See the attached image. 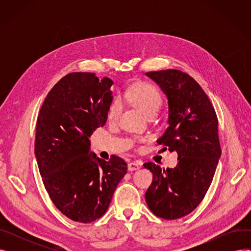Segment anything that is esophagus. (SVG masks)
Listing matches in <instances>:
<instances>
[{"label": "esophagus", "mask_w": 251, "mask_h": 251, "mask_svg": "<svg viewBox=\"0 0 251 251\" xmlns=\"http://www.w3.org/2000/svg\"><path fill=\"white\" fill-rule=\"evenodd\" d=\"M139 168H140V166L137 163H135V162H131V163L128 164V170L129 171H136Z\"/></svg>", "instance_id": "obj_1"}]
</instances>
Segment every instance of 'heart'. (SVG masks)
Returning a JSON list of instances; mask_svg holds the SVG:
<instances>
[{
  "label": "heart",
  "mask_w": 251,
  "mask_h": 251,
  "mask_svg": "<svg viewBox=\"0 0 251 251\" xmlns=\"http://www.w3.org/2000/svg\"><path fill=\"white\" fill-rule=\"evenodd\" d=\"M125 98L135 107L146 113L149 117L155 115L163 103V98L157 88L150 83L140 82L130 86L125 91ZM122 111L120 100H115L109 108L108 118L110 121H117Z\"/></svg>",
  "instance_id": "1"
}]
</instances>
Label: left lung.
I'll use <instances>...</instances> for the list:
<instances>
[{
    "instance_id": "left-lung-1",
    "label": "left lung",
    "mask_w": 251,
    "mask_h": 251,
    "mask_svg": "<svg viewBox=\"0 0 251 251\" xmlns=\"http://www.w3.org/2000/svg\"><path fill=\"white\" fill-rule=\"evenodd\" d=\"M147 75L161 86L169 102V127L157 143L177 151L174 169L149 162L152 173L146 201L156 217L176 220L199 206L212 184L221 156L218 117L201 86L185 72L175 69Z\"/></svg>"
}]
</instances>
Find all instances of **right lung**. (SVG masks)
<instances>
[{"instance_id": "obj_1", "label": "right lung", "mask_w": 251, "mask_h": 251, "mask_svg": "<svg viewBox=\"0 0 251 251\" xmlns=\"http://www.w3.org/2000/svg\"><path fill=\"white\" fill-rule=\"evenodd\" d=\"M113 81L96 73H69L48 94L37 116L34 151L50 201L72 221L104 215L127 173L118 155L107 162L89 152V137L107 121Z\"/></svg>"}]
</instances>
